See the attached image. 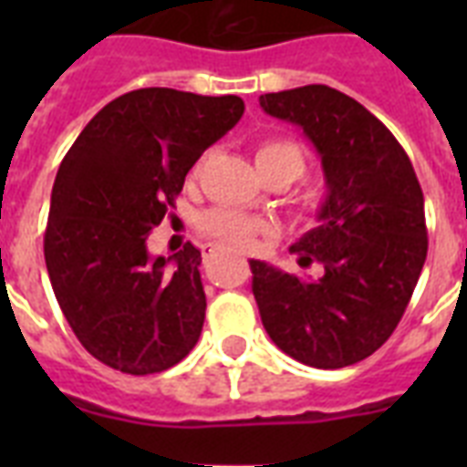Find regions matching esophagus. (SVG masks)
I'll use <instances>...</instances> for the list:
<instances>
[{
	"label": "esophagus",
	"mask_w": 467,
	"mask_h": 467,
	"mask_svg": "<svg viewBox=\"0 0 467 467\" xmlns=\"http://www.w3.org/2000/svg\"><path fill=\"white\" fill-rule=\"evenodd\" d=\"M215 252H218V247H215V244H205V247H203L205 262H208V259H213V256H215Z\"/></svg>",
	"instance_id": "1"
}]
</instances>
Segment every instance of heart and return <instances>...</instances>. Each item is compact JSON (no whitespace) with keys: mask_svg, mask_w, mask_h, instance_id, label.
Masks as SVG:
<instances>
[{"mask_svg":"<svg viewBox=\"0 0 467 467\" xmlns=\"http://www.w3.org/2000/svg\"><path fill=\"white\" fill-rule=\"evenodd\" d=\"M254 157L264 176L284 174L293 182L306 171V152L298 142L288 140V138H269V140L259 142ZM198 230L213 242L247 249L252 247V242L262 233L264 225L259 220L233 211V208H213L198 218Z\"/></svg>","mask_w":467,"mask_h":467,"instance_id":"1","label":"heart"}]
</instances>
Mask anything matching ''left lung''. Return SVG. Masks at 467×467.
Here are the masks:
<instances>
[{
	"mask_svg": "<svg viewBox=\"0 0 467 467\" xmlns=\"http://www.w3.org/2000/svg\"><path fill=\"white\" fill-rule=\"evenodd\" d=\"M269 116L303 128L322 157L319 225L291 247L322 276L252 266L264 329L312 368H344L390 339L427 262L424 193L395 135L356 99L325 84L264 94Z\"/></svg>",
	"mask_w": 467,
	"mask_h": 467,
	"instance_id": "8db88e82",
	"label": "left lung"
}]
</instances>
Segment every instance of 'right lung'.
I'll return each mask as SVG.
<instances>
[{"mask_svg":"<svg viewBox=\"0 0 467 467\" xmlns=\"http://www.w3.org/2000/svg\"><path fill=\"white\" fill-rule=\"evenodd\" d=\"M242 113L244 101L233 94L128 91L62 160L43 252L62 315L97 361L150 376L196 347L205 319L201 252L186 242L152 259L148 237L174 208L189 169Z\"/></svg>","mask_w":467,"mask_h":467,"instance_id":"right-lung-1","label":"right lung"}]
</instances>
